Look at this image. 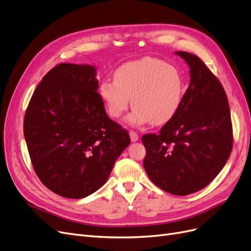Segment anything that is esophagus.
<instances>
[{
    "label": "esophagus",
    "instance_id": "obj_1",
    "mask_svg": "<svg viewBox=\"0 0 251 251\" xmlns=\"http://www.w3.org/2000/svg\"><path fill=\"white\" fill-rule=\"evenodd\" d=\"M129 135H130V140H131V142H137L138 141V135L136 134V132H134V131H130L129 132Z\"/></svg>",
    "mask_w": 251,
    "mask_h": 251
}]
</instances>
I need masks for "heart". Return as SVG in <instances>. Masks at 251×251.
<instances>
[{
	"instance_id": "obj_1",
	"label": "heart",
	"mask_w": 251,
	"mask_h": 251,
	"mask_svg": "<svg viewBox=\"0 0 251 251\" xmlns=\"http://www.w3.org/2000/svg\"><path fill=\"white\" fill-rule=\"evenodd\" d=\"M114 80L100 83L99 95L107 114L120 119L130 102L133 109L127 122L133 126L151 123L162 126L177 116L185 95L181 72L174 65L151 57L123 64Z\"/></svg>"
}]
</instances>
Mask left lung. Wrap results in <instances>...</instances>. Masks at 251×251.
I'll list each match as a JSON object with an SVG mask.
<instances>
[{
	"instance_id": "obj_1",
	"label": "left lung",
	"mask_w": 251,
	"mask_h": 251,
	"mask_svg": "<svg viewBox=\"0 0 251 251\" xmlns=\"http://www.w3.org/2000/svg\"><path fill=\"white\" fill-rule=\"evenodd\" d=\"M189 66L190 83L180 110L159 134H145L144 168L151 181L175 196L205 188L226 165L233 127L224 87L203 62L176 51Z\"/></svg>"
}]
</instances>
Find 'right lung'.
Returning <instances> with one entry per match:
<instances>
[{
	"mask_svg": "<svg viewBox=\"0 0 251 251\" xmlns=\"http://www.w3.org/2000/svg\"><path fill=\"white\" fill-rule=\"evenodd\" d=\"M96 67L63 63L34 91L24 134L33 168L52 192L82 199L107 181L130 144L125 129L106 115Z\"/></svg>",
	"mask_w": 251,
	"mask_h": 251,
	"instance_id": "right-lung-1",
	"label": "right lung"
}]
</instances>
